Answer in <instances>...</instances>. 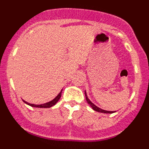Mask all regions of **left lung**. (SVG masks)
<instances>
[{"label":"left lung","instance_id":"left-lung-1","mask_svg":"<svg viewBox=\"0 0 149 149\" xmlns=\"http://www.w3.org/2000/svg\"><path fill=\"white\" fill-rule=\"evenodd\" d=\"M85 97H86V101H87V103L90 105L91 107H92V108H93L95 111L99 112V113H115L116 112V111H107V110H102V109L99 108V107L96 106V105H95L94 104H93V102H92V101L89 99L87 95H86V91H85Z\"/></svg>","mask_w":149,"mask_h":149}]
</instances>
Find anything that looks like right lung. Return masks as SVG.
<instances>
[{"instance_id":"1","label":"right lung","mask_w":149,"mask_h":149,"mask_svg":"<svg viewBox=\"0 0 149 149\" xmlns=\"http://www.w3.org/2000/svg\"><path fill=\"white\" fill-rule=\"evenodd\" d=\"M62 91H63V89L60 91V93H59V94L57 95H56L53 100L48 101V102H47V103L42 104H30V103H28V102H27V101H25L24 100H23V101L25 104H27V105H30V106L31 107H39V108H49V107H51L52 106L56 104V102L60 100L62 95Z\"/></svg>"}]
</instances>
